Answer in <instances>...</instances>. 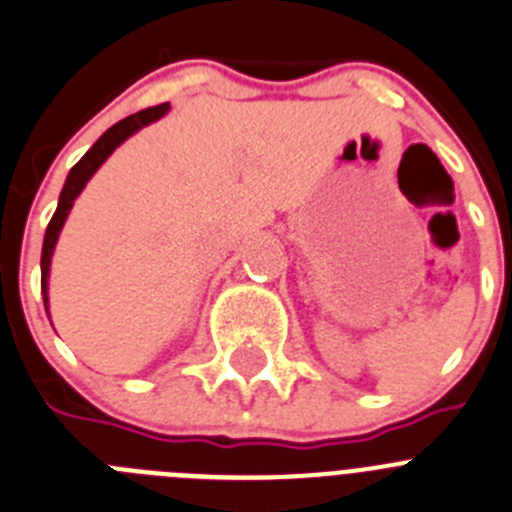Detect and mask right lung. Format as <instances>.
Instances as JSON below:
<instances>
[{
    "instance_id": "1",
    "label": "right lung",
    "mask_w": 512,
    "mask_h": 512,
    "mask_svg": "<svg viewBox=\"0 0 512 512\" xmlns=\"http://www.w3.org/2000/svg\"><path fill=\"white\" fill-rule=\"evenodd\" d=\"M168 109H170V104H158V107L142 109V112L124 117L122 122H117L114 127H109V130L104 132V135H101L94 145H91L89 153H86L84 158L78 160V163L71 168V173H68V178H66V186H63V191H61V199H58V209H55V214H53V219H50L48 229H45V239H43V257H40V285H43L45 308H48L50 257H53L58 234H61L63 224H66L68 211H71L76 196L84 191V186L89 183V178L94 176L96 170H99V165L104 163V160H107L109 155H112L114 150H117V147L127 140V137L135 135L137 130H142L145 124H150V122H155V119L163 117Z\"/></svg>"
}]
</instances>
